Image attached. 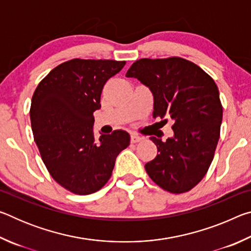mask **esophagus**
<instances>
[{
    "instance_id": "1",
    "label": "esophagus",
    "mask_w": 251,
    "mask_h": 251,
    "mask_svg": "<svg viewBox=\"0 0 251 251\" xmlns=\"http://www.w3.org/2000/svg\"><path fill=\"white\" fill-rule=\"evenodd\" d=\"M141 141H142V138L139 137L138 135H136V134H131L130 135V143L136 144V143H138V142H141Z\"/></svg>"
}]
</instances>
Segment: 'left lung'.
I'll return each mask as SVG.
<instances>
[{
	"mask_svg": "<svg viewBox=\"0 0 251 251\" xmlns=\"http://www.w3.org/2000/svg\"><path fill=\"white\" fill-rule=\"evenodd\" d=\"M126 76L150 87L152 116L174 122L172 138L151 137L157 156L145 165L148 176L166 192H189L206 175L219 141L223 105L217 85L195 63L177 56L141 58Z\"/></svg>",
	"mask_w": 251,
	"mask_h": 251,
	"instance_id": "obj_1",
	"label": "left lung"
}]
</instances>
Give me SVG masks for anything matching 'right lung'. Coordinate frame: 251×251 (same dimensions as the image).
Instances as JSON below:
<instances>
[{
  "mask_svg": "<svg viewBox=\"0 0 251 251\" xmlns=\"http://www.w3.org/2000/svg\"><path fill=\"white\" fill-rule=\"evenodd\" d=\"M125 61L74 58L55 67L32 97L31 125L42 160L57 184L76 195L100 190L112 176L129 134L117 129L95 138L94 112L107 80Z\"/></svg>",
  "mask_w": 251,
  "mask_h": 251,
  "instance_id": "1",
  "label": "right lung"
}]
</instances>
